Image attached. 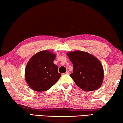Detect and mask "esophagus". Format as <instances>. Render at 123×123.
Returning a JSON list of instances; mask_svg holds the SVG:
<instances>
[{"label":"esophagus","mask_w":123,"mask_h":123,"mask_svg":"<svg viewBox=\"0 0 123 123\" xmlns=\"http://www.w3.org/2000/svg\"><path fill=\"white\" fill-rule=\"evenodd\" d=\"M65 73H66V74H69V71H67V72H66Z\"/></svg>","instance_id":"1"}]
</instances>
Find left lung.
Returning <instances> with one entry per match:
<instances>
[{
	"label": "left lung",
	"instance_id": "obj_1",
	"mask_svg": "<svg viewBox=\"0 0 123 123\" xmlns=\"http://www.w3.org/2000/svg\"><path fill=\"white\" fill-rule=\"evenodd\" d=\"M67 55L73 65L70 76L77 86L86 92L100 88L103 80L104 71L98 58L81 51L69 52Z\"/></svg>",
	"mask_w": 123,
	"mask_h": 123
}]
</instances>
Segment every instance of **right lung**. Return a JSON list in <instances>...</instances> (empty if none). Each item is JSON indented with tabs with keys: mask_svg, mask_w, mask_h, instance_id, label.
<instances>
[{
	"mask_svg": "<svg viewBox=\"0 0 123 123\" xmlns=\"http://www.w3.org/2000/svg\"><path fill=\"white\" fill-rule=\"evenodd\" d=\"M56 55L44 50L34 55L25 68L26 82L32 90L43 92L48 90L61 77L58 67L54 63Z\"/></svg>",
	"mask_w": 123,
	"mask_h": 123,
	"instance_id": "right-lung-1",
	"label": "right lung"
}]
</instances>
